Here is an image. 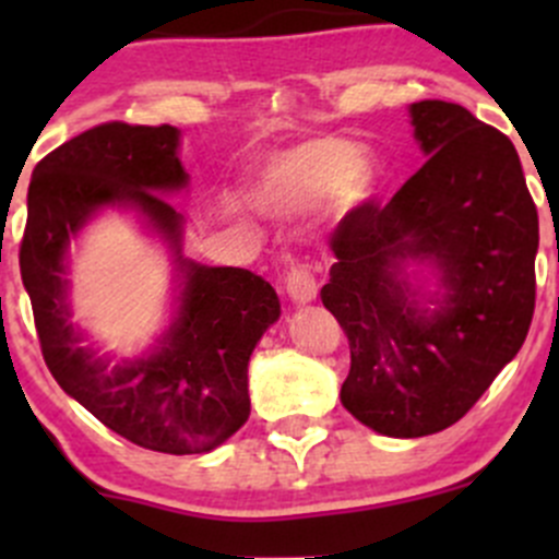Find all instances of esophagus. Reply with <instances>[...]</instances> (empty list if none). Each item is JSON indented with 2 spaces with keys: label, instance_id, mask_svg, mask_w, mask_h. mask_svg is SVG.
<instances>
[{
  "label": "esophagus",
  "instance_id": "1",
  "mask_svg": "<svg viewBox=\"0 0 559 559\" xmlns=\"http://www.w3.org/2000/svg\"><path fill=\"white\" fill-rule=\"evenodd\" d=\"M286 292L295 302H311L319 295V281L308 264H297L286 273Z\"/></svg>",
  "mask_w": 559,
  "mask_h": 559
}]
</instances>
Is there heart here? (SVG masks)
I'll return each mask as SVG.
<instances>
[{
    "mask_svg": "<svg viewBox=\"0 0 559 559\" xmlns=\"http://www.w3.org/2000/svg\"><path fill=\"white\" fill-rule=\"evenodd\" d=\"M376 173L359 148L341 138H321L281 156L259 180V202L273 211H302L341 189L352 202L373 191Z\"/></svg>",
    "mask_w": 559,
    "mask_h": 559,
    "instance_id": "heart-1",
    "label": "heart"
}]
</instances>
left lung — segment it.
Returning a JSON list of instances; mask_svg holds the SVG:
<instances>
[{
  "label": "left lung",
  "mask_w": 559,
  "mask_h": 559,
  "mask_svg": "<svg viewBox=\"0 0 559 559\" xmlns=\"http://www.w3.org/2000/svg\"><path fill=\"white\" fill-rule=\"evenodd\" d=\"M411 123L427 162L392 200H365L332 233L321 302L352 348L341 400L389 438L460 421L516 357L535 311L538 211L514 143L462 105L421 99ZM436 258L448 295L416 312L399 259Z\"/></svg>",
  "instance_id": "8db88e82"
}]
</instances>
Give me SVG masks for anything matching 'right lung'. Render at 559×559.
I'll return each instance as SVG.
<instances>
[{
	"mask_svg": "<svg viewBox=\"0 0 559 559\" xmlns=\"http://www.w3.org/2000/svg\"><path fill=\"white\" fill-rule=\"evenodd\" d=\"M170 123L107 121L37 162L21 238V278L50 376L105 427L151 452L202 454L251 414L248 359L278 319V295L243 267L186 264L183 306L162 352L107 368L78 346L64 302V251L97 207L134 202L178 243L180 213L156 191L186 183Z\"/></svg>",
	"mask_w": 559,
	"mask_h": 559,
	"instance_id": "1",
	"label": "right lung"
}]
</instances>
